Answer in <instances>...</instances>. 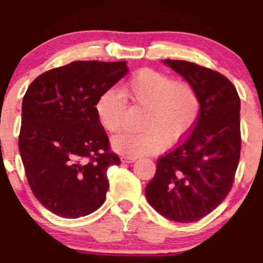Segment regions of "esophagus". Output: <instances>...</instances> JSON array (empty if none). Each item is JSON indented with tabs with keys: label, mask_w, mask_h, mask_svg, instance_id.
<instances>
[{
	"label": "esophagus",
	"mask_w": 263,
	"mask_h": 263,
	"mask_svg": "<svg viewBox=\"0 0 263 263\" xmlns=\"http://www.w3.org/2000/svg\"><path fill=\"white\" fill-rule=\"evenodd\" d=\"M136 157H122L121 162L122 163H134L136 161Z\"/></svg>",
	"instance_id": "obj_1"
}]
</instances>
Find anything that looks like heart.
I'll use <instances>...</instances> for the list:
<instances>
[{"instance_id":"b5f03b06","label":"heart","mask_w":263,"mask_h":263,"mask_svg":"<svg viewBox=\"0 0 263 263\" xmlns=\"http://www.w3.org/2000/svg\"><path fill=\"white\" fill-rule=\"evenodd\" d=\"M135 104L147 107L141 132H122L115 136L111 146L126 157L153 155L176 144L188 136L200 112V99L190 84L177 83L167 74L153 69H141L123 89ZM101 126L108 132L123 127L127 110L125 96L108 89L99 96L95 105Z\"/></svg>"}]
</instances>
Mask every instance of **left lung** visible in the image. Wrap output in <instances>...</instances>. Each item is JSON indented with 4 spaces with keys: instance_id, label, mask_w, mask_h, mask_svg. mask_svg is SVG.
<instances>
[{
    "instance_id": "1",
    "label": "left lung",
    "mask_w": 263,
    "mask_h": 263,
    "mask_svg": "<svg viewBox=\"0 0 263 263\" xmlns=\"http://www.w3.org/2000/svg\"><path fill=\"white\" fill-rule=\"evenodd\" d=\"M188 81L200 99L192 132L157 161L146 186L151 206L177 222L198 221L226 198L241 149L240 98L224 75L185 60H163Z\"/></svg>"
}]
</instances>
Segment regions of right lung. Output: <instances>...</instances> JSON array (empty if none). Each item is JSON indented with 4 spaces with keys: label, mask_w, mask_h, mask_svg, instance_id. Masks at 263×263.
<instances>
[{
    "label": "right lung",
    "mask_w": 263,
    "mask_h": 263,
    "mask_svg": "<svg viewBox=\"0 0 263 263\" xmlns=\"http://www.w3.org/2000/svg\"><path fill=\"white\" fill-rule=\"evenodd\" d=\"M126 62H73L39 75L22 101L18 147L27 180L45 209L62 218L104 204L107 170L119 165L96 115L99 96L127 74Z\"/></svg>",
    "instance_id": "obj_1"
}]
</instances>
